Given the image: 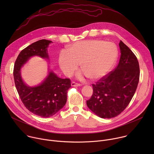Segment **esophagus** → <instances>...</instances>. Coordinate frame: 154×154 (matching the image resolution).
<instances>
[{"label": "esophagus", "mask_w": 154, "mask_h": 154, "mask_svg": "<svg viewBox=\"0 0 154 154\" xmlns=\"http://www.w3.org/2000/svg\"><path fill=\"white\" fill-rule=\"evenodd\" d=\"M81 85L79 84V83H75L74 82H72L71 83V86H80Z\"/></svg>", "instance_id": "34e87169"}]
</instances>
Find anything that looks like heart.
Returning <instances> with one entry per match:
<instances>
[{"label":"heart","mask_w":154,"mask_h":154,"mask_svg":"<svg viewBox=\"0 0 154 154\" xmlns=\"http://www.w3.org/2000/svg\"><path fill=\"white\" fill-rule=\"evenodd\" d=\"M118 49L114 43L99 39L83 40L75 42L60 54L58 64L67 76H72L78 65L92 80L105 77L113 67L118 58ZM82 78V75L79 74Z\"/></svg>","instance_id":"obj_1"}]
</instances>
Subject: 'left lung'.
I'll use <instances>...</instances> for the list:
<instances>
[{"label": "left lung", "mask_w": 154, "mask_h": 154, "mask_svg": "<svg viewBox=\"0 0 154 154\" xmlns=\"http://www.w3.org/2000/svg\"><path fill=\"white\" fill-rule=\"evenodd\" d=\"M121 58L116 68L93 84V93L86 105L102 118L121 113L132 99L140 79V66L134 52L121 41Z\"/></svg>", "instance_id": "1"}]
</instances>
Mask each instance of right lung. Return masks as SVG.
<instances>
[{"instance_id":"right-lung-1","label":"right lung","mask_w":154,"mask_h":154,"mask_svg":"<svg viewBox=\"0 0 154 154\" xmlns=\"http://www.w3.org/2000/svg\"><path fill=\"white\" fill-rule=\"evenodd\" d=\"M51 42L41 39L24 49L17 56L13 69L14 83L21 101L28 110L42 118L54 115L65 105L68 90L71 87V80L59 78L51 71L40 85L30 87L24 83L20 71L31 57L36 55L48 59L47 48Z\"/></svg>"}]
</instances>
